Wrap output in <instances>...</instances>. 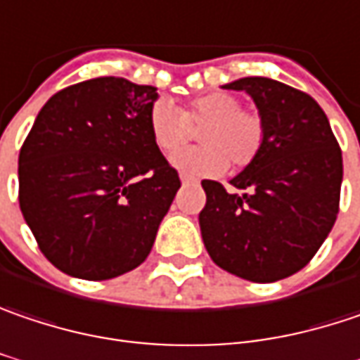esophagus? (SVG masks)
Wrapping results in <instances>:
<instances>
[{
	"instance_id": "obj_1",
	"label": "esophagus",
	"mask_w": 360,
	"mask_h": 360,
	"mask_svg": "<svg viewBox=\"0 0 360 360\" xmlns=\"http://www.w3.org/2000/svg\"><path fill=\"white\" fill-rule=\"evenodd\" d=\"M181 183H183V185H189V183H195V179L189 177V175H181Z\"/></svg>"
}]
</instances>
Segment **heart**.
I'll return each instance as SVG.
<instances>
[{"label":"heart","mask_w":360,"mask_h":360,"mask_svg":"<svg viewBox=\"0 0 360 360\" xmlns=\"http://www.w3.org/2000/svg\"><path fill=\"white\" fill-rule=\"evenodd\" d=\"M201 146L179 150L171 165L189 175H218L226 169H243L252 162L263 146V120L243 110V101L232 94H207L195 97L179 112L171 101L159 99L148 112V128L160 153L181 148L191 128H200Z\"/></svg>","instance_id":"b5f03b06"}]
</instances>
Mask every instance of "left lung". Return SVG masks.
<instances>
[{"instance_id": "8db88e82", "label": "left lung", "mask_w": 360, "mask_h": 360, "mask_svg": "<svg viewBox=\"0 0 360 360\" xmlns=\"http://www.w3.org/2000/svg\"><path fill=\"white\" fill-rule=\"evenodd\" d=\"M252 97L263 146L230 179L240 193L203 179L201 238L212 261L252 283H273L304 269L338 214L342 153L316 99L266 77L222 85Z\"/></svg>"}]
</instances>
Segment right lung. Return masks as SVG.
Returning <instances> with one entry per match:
<instances>
[{"label": "right lung", "mask_w": 360, "mask_h": 360, "mask_svg": "<svg viewBox=\"0 0 360 360\" xmlns=\"http://www.w3.org/2000/svg\"><path fill=\"white\" fill-rule=\"evenodd\" d=\"M157 87L97 77L54 94L20 159V210L63 273L103 281L148 257L181 181L150 136Z\"/></svg>", "instance_id": "add662e5"}]
</instances>
